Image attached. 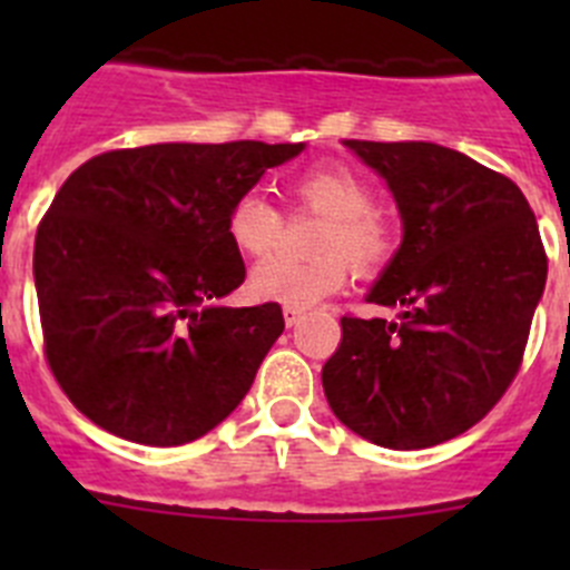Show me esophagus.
<instances>
[{
	"mask_svg": "<svg viewBox=\"0 0 570 570\" xmlns=\"http://www.w3.org/2000/svg\"><path fill=\"white\" fill-rule=\"evenodd\" d=\"M282 316H285V325H288V328H294V325H299L302 311L299 308H288V305H285V308H282Z\"/></svg>",
	"mask_w": 570,
	"mask_h": 570,
	"instance_id": "obj_1",
	"label": "esophagus"
}]
</instances>
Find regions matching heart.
I'll return each mask as SVG.
<instances>
[{
	"mask_svg": "<svg viewBox=\"0 0 570 570\" xmlns=\"http://www.w3.org/2000/svg\"><path fill=\"white\" fill-rule=\"evenodd\" d=\"M291 196L299 210L322 216L311 242L316 256L305 262L288 256L259 262L248 282L256 299L299 311L311 308L336 294L351 268L356 274H374L394 256V228L376 210L374 188L356 170L345 165H316L296 176ZM225 228L239 254L265 256L276 248L285 216L265 194L245 190L230 205Z\"/></svg>",
	"mask_w": 570,
	"mask_h": 570,
	"instance_id": "1",
	"label": "heart"
}]
</instances>
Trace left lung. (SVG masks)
<instances>
[{"label": "left lung", "instance_id": "obj_1", "mask_svg": "<svg viewBox=\"0 0 570 570\" xmlns=\"http://www.w3.org/2000/svg\"><path fill=\"white\" fill-rule=\"evenodd\" d=\"M345 145L382 176L402 245L367 302L396 320L342 316L322 387L362 440L420 451L465 434L513 382L548 276L522 190L434 142Z\"/></svg>", "mask_w": 570, "mask_h": 570}]
</instances>
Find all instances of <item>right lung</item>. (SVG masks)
I'll return each mask as SVG.
<instances>
[{
	"instance_id": "obj_1",
	"label": "right lung",
	"mask_w": 570,
	"mask_h": 570,
	"mask_svg": "<svg viewBox=\"0 0 570 570\" xmlns=\"http://www.w3.org/2000/svg\"><path fill=\"white\" fill-rule=\"evenodd\" d=\"M305 148L254 139L108 150L53 196L33 245L45 356L68 400L139 445H185L242 402L285 328L245 282L228 210Z\"/></svg>"
}]
</instances>
